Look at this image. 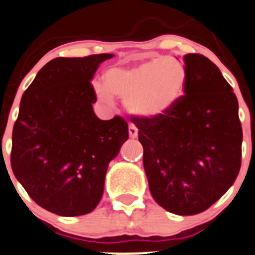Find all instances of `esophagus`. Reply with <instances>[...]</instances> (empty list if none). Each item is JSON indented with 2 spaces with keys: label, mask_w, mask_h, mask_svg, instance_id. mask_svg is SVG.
Segmentation results:
<instances>
[{
  "label": "esophagus",
  "mask_w": 255,
  "mask_h": 255,
  "mask_svg": "<svg viewBox=\"0 0 255 255\" xmlns=\"http://www.w3.org/2000/svg\"><path fill=\"white\" fill-rule=\"evenodd\" d=\"M128 132H129V137L130 138H137L138 129H137V127H135V126L129 125V127H128Z\"/></svg>",
  "instance_id": "34e87169"
}]
</instances>
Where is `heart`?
<instances>
[{
    "mask_svg": "<svg viewBox=\"0 0 255 255\" xmlns=\"http://www.w3.org/2000/svg\"><path fill=\"white\" fill-rule=\"evenodd\" d=\"M185 70L174 58H155L132 67H113L106 73V86L95 83L96 97L105 106L113 96L125 97L130 115L155 118L169 112L182 97Z\"/></svg>",
    "mask_w": 255,
    "mask_h": 255,
    "instance_id": "obj_1",
    "label": "heart"
}]
</instances>
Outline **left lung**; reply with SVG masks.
<instances>
[{
    "label": "left lung",
    "mask_w": 255,
    "mask_h": 255,
    "mask_svg": "<svg viewBox=\"0 0 255 255\" xmlns=\"http://www.w3.org/2000/svg\"><path fill=\"white\" fill-rule=\"evenodd\" d=\"M184 96L165 115L133 117L149 190L178 216L208 209L232 187L242 164L238 100L219 68L202 54L183 57Z\"/></svg>",
    "instance_id": "left-lung-1"
}]
</instances>
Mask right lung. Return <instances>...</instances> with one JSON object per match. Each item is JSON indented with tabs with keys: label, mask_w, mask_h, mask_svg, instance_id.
Here are the masks:
<instances>
[{
	"label": "right lung",
	"mask_w": 255,
	"mask_h": 255,
	"mask_svg": "<svg viewBox=\"0 0 255 255\" xmlns=\"http://www.w3.org/2000/svg\"><path fill=\"white\" fill-rule=\"evenodd\" d=\"M113 54L49 61L24 91L12 132L11 167L28 196L63 217L92 212L108 164L128 139V125L96 116V71Z\"/></svg>",
	"instance_id": "right-lung-1"
}]
</instances>
